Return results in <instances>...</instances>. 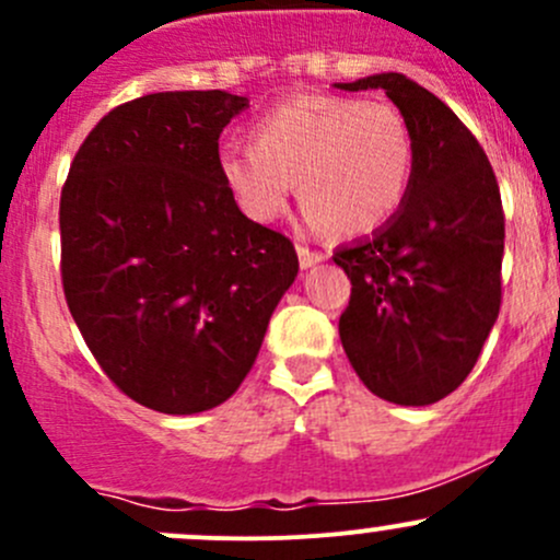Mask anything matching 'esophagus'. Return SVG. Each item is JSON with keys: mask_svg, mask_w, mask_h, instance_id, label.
<instances>
[{"mask_svg": "<svg viewBox=\"0 0 560 560\" xmlns=\"http://www.w3.org/2000/svg\"><path fill=\"white\" fill-rule=\"evenodd\" d=\"M298 257H301V268H312V265L322 262V259H325V254L314 252V248H308V246H303V244H298Z\"/></svg>", "mask_w": 560, "mask_h": 560, "instance_id": "34e87169", "label": "esophagus"}]
</instances>
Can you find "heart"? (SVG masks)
Segmentation results:
<instances>
[{"instance_id": "heart-1", "label": "heart", "mask_w": 560, "mask_h": 560, "mask_svg": "<svg viewBox=\"0 0 560 560\" xmlns=\"http://www.w3.org/2000/svg\"><path fill=\"white\" fill-rule=\"evenodd\" d=\"M257 143H224V184L254 222H276L301 180L306 222L343 235L374 233L409 191L415 140L387 103L306 94L265 113Z\"/></svg>"}]
</instances>
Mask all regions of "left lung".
Segmentation results:
<instances>
[{"mask_svg": "<svg viewBox=\"0 0 560 560\" xmlns=\"http://www.w3.org/2000/svg\"><path fill=\"white\" fill-rule=\"evenodd\" d=\"M338 89H382L415 140L409 191L395 217L332 254L352 281L338 319L343 352L389 404H436L471 374L499 319V180L466 124L420 83L382 72Z\"/></svg>", "mask_w": 560, "mask_h": 560, "instance_id": "obj_1", "label": "left lung"}]
</instances>
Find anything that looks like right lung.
Segmentation results:
<instances>
[{
    "instance_id": "1",
    "label": "right lung",
    "mask_w": 560,
    "mask_h": 560,
    "mask_svg": "<svg viewBox=\"0 0 560 560\" xmlns=\"http://www.w3.org/2000/svg\"><path fill=\"white\" fill-rule=\"evenodd\" d=\"M248 107L160 92L113 107L61 189V284L100 369L162 415L224 404L298 276L292 241L244 217L219 135Z\"/></svg>"
}]
</instances>
